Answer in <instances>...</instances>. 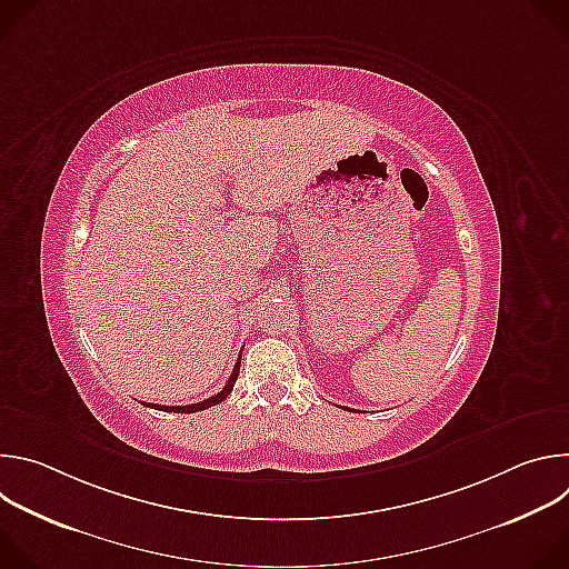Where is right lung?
Masks as SVG:
<instances>
[{
    "label": "right lung",
    "mask_w": 569,
    "mask_h": 569,
    "mask_svg": "<svg viewBox=\"0 0 569 569\" xmlns=\"http://www.w3.org/2000/svg\"><path fill=\"white\" fill-rule=\"evenodd\" d=\"M238 371H240V358H238V362L233 365V371H231V376H229L227 385L222 387V391H218L216 396H211V398H207V400H200V402H193V405H173V408H169V405H157V402H148V408H152V410H159V412H173V415H191V412H202V410H209V408H213V405L222 402V400H224V398L231 393V389H233V382H236V378H238Z\"/></svg>",
    "instance_id": "1"
}]
</instances>
